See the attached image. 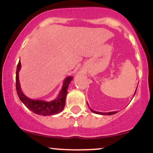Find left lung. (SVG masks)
Instances as JSON below:
<instances>
[{
    "mask_svg": "<svg viewBox=\"0 0 153 153\" xmlns=\"http://www.w3.org/2000/svg\"><path fill=\"white\" fill-rule=\"evenodd\" d=\"M136 91H137V89H136ZM134 95H135V93H134ZM91 111L95 114H102V115H112V114H116V113H117V111H111V112H108V113H102V112L95 111L91 109Z\"/></svg>",
    "mask_w": 153,
    "mask_h": 153,
    "instance_id": "left-lung-1",
    "label": "left lung"
}]
</instances>
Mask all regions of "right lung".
<instances>
[{"label": "right lung", "mask_w": 153, "mask_h": 153, "mask_svg": "<svg viewBox=\"0 0 153 153\" xmlns=\"http://www.w3.org/2000/svg\"><path fill=\"white\" fill-rule=\"evenodd\" d=\"M21 68V62L19 61L16 68V88L19 99L25 106L34 114L43 116H50L57 114L60 113L65 105V99L68 94V88L70 82L73 80V77H67L63 82L62 90L56 99L50 102H47L40 100H32L27 98L21 90L20 82L19 80V71Z\"/></svg>", "instance_id": "obj_1"}]
</instances>
